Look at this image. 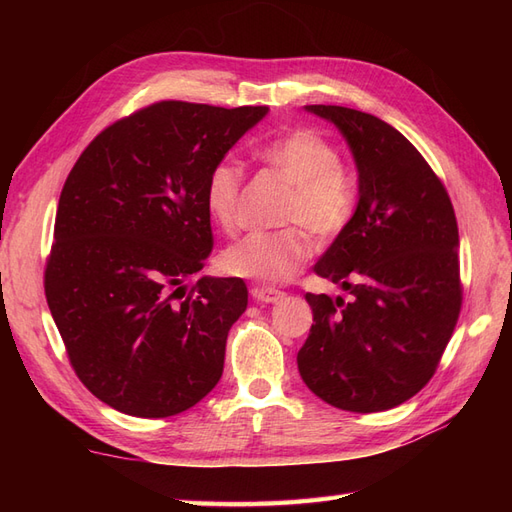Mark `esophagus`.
<instances>
[{"mask_svg": "<svg viewBox=\"0 0 512 512\" xmlns=\"http://www.w3.org/2000/svg\"><path fill=\"white\" fill-rule=\"evenodd\" d=\"M252 297L260 303H275L284 297V292L269 288V286H254L252 288Z\"/></svg>", "mask_w": 512, "mask_h": 512, "instance_id": "1", "label": "esophagus"}]
</instances>
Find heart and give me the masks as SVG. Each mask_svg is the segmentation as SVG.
I'll list each match as a JSON object with an SVG mask.
<instances>
[{
  "instance_id": "heart-1",
  "label": "heart",
  "mask_w": 512,
  "mask_h": 512,
  "mask_svg": "<svg viewBox=\"0 0 512 512\" xmlns=\"http://www.w3.org/2000/svg\"><path fill=\"white\" fill-rule=\"evenodd\" d=\"M258 162L290 183L282 211L286 228L250 232L224 252V269L260 282H288L312 256L309 227L322 239L337 237L354 220L361 200L356 170L339 160L329 136L314 128H292L258 145ZM245 170L235 158L215 162L205 183V205L224 230H235ZM308 227L305 229L300 224Z\"/></svg>"
}]
</instances>
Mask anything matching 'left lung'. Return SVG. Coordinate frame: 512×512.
Masks as SVG:
<instances>
[{
  "instance_id": "left-lung-1",
  "label": "left lung",
  "mask_w": 512,
  "mask_h": 512,
  "mask_svg": "<svg viewBox=\"0 0 512 512\" xmlns=\"http://www.w3.org/2000/svg\"><path fill=\"white\" fill-rule=\"evenodd\" d=\"M335 123L359 170L354 220L316 262L350 301L307 292L314 324L299 374L322 401L382 412L436 374L461 312L459 230L448 192L408 138L346 106L309 104Z\"/></svg>"
}]
</instances>
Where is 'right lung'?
<instances>
[{
    "instance_id": "1",
    "label": "right lung",
    "mask_w": 512,
    "mask_h": 512,
    "mask_svg": "<svg viewBox=\"0 0 512 512\" xmlns=\"http://www.w3.org/2000/svg\"><path fill=\"white\" fill-rule=\"evenodd\" d=\"M267 111L162 100L102 130L72 166L44 294L72 369L106 406L166 418L220 382L245 282H183L213 250L209 170Z\"/></svg>"
}]
</instances>
